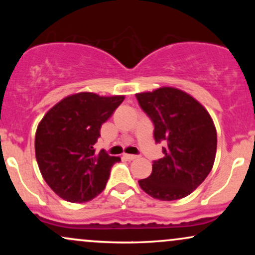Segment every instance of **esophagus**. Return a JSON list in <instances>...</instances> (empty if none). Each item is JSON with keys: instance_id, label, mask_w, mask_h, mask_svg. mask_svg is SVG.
I'll return each mask as SVG.
<instances>
[{"instance_id": "1", "label": "esophagus", "mask_w": 255, "mask_h": 255, "mask_svg": "<svg viewBox=\"0 0 255 255\" xmlns=\"http://www.w3.org/2000/svg\"><path fill=\"white\" fill-rule=\"evenodd\" d=\"M124 158H126V159H127V160H134V159H136L137 156H136V154H127V153H125L124 154Z\"/></svg>"}]
</instances>
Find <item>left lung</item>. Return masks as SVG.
<instances>
[{
    "mask_svg": "<svg viewBox=\"0 0 255 255\" xmlns=\"http://www.w3.org/2000/svg\"><path fill=\"white\" fill-rule=\"evenodd\" d=\"M140 108L154 126L164 157L153 160L152 172L139 186L163 201L182 199L197 189L211 171L217 151V131L207 110L188 93L160 87L137 93Z\"/></svg>",
    "mask_w": 255,
    "mask_h": 255,
    "instance_id": "8db88e82",
    "label": "left lung"
}]
</instances>
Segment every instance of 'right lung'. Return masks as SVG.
Returning <instances> with one entry per match:
<instances>
[{
  "instance_id": "1",
  "label": "right lung",
  "mask_w": 255,
  "mask_h": 255,
  "mask_svg": "<svg viewBox=\"0 0 255 255\" xmlns=\"http://www.w3.org/2000/svg\"><path fill=\"white\" fill-rule=\"evenodd\" d=\"M125 96L101 97L80 92L52 107L38 125L34 140L42 176L58 197L86 203L103 192L111 166L121 160L93 145L101 127L124 102Z\"/></svg>"
}]
</instances>
